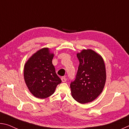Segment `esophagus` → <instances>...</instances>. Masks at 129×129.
<instances>
[{"label": "esophagus", "mask_w": 129, "mask_h": 129, "mask_svg": "<svg viewBox=\"0 0 129 129\" xmlns=\"http://www.w3.org/2000/svg\"><path fill=\"white\" fill-rule=\"evenodd\" d=\"M67 80V78H65V77H62V78H61V81H62V82H66Z\"/></svg>", "instance_id": "esophagus-1"}]
</instances>
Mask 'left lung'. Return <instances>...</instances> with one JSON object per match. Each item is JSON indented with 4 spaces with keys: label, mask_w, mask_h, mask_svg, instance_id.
Wrapping results in <instances>:
<instances>
[{
    "label": "left lung",
    "mask_w": 129,
    "mask_h": 129,
    "mask_svg": "<svg viewBox=\"0 0 129 129\" xmlns=\"http://www.w3.org/2000/svg\"><path fill=\"white\" fill-rule=\"evenodd\" d=\"M77 57L80 64L70 87L73 99L84 104L94 101L103 90L106 79L105 65L102 56L90 49L82 50Z\"/></svg>",
    "instance_id": "obj_1"
}]
</instances>
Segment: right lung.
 Returning a JSON list of instances; mask_svg holds the SVG:
<instances>
[{
  "label": "right lung",
  "instance_id": "1",
  "mask_svg": "<svg viewBox=\"0 0 129 129\" xmlns=\"http://www.w3.org/2000/svg\"><path fill=\"white\" fill-rule=\"evenodd\" d=\"M53 57L49 48H43L32 54L24 65L26 85L38 99H45L53 94L57 85L61 82L52 64Z\"/></svg>",
  "mask_w": 129,
  "mask_h": 129
}]
</instances>
